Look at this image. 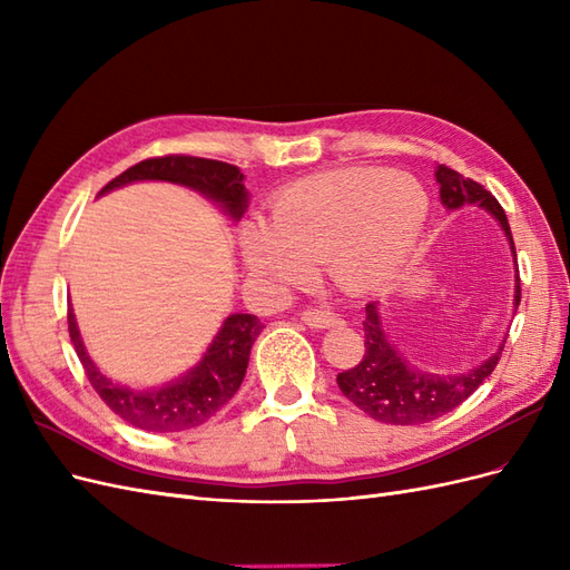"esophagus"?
Wrapping results in <instances>:
<instances>
[{"label":"esophagus","mask_w":570,"mask_h":570,"mask_svg":"<svg viewBox=\"0 0 570 570\" xmlns=\"http://www.w3.org/2000/svg\"><path fill=\"white\" fill-rule=\"evenodd\" d=\"M302 321L308 327H318V331H323V327H333V325L340 323V318L331 312H325V308H306V312H302Z\"/></svg>","instance_id":"obj_1"}]
</instances>
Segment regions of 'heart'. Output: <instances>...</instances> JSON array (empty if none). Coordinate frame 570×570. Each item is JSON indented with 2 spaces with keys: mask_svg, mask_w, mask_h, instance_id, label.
Returning <instances> with one entry per match:
<instances>
[{
  "mask_svg": "<svg viewBox=\"0 0 570 570\" xmlns=\"http://www.w3.org/2000/svg\"><path fill=\"white\" fill-rule=\"evenodd\" d=\"M430 199L411 174L377 166L325 170L289 183L271 202V226L247 220L239 247L258 281L289 287L323 264L352 295L381 292L402 278L416 254Z\"/></svg>",
  "mask_w": 570,
  "mask_h": 570,
  "instance_id": "1",
  "label": "heart"
}]
</instances>
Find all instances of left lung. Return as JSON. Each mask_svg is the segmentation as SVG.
<instances>
[{"label": "left lung", "instance_id": "left-lung-1", "mask_svg": "<svg viewBox=\"0 0 570 570\" xmlns=\"http://www.w3.org/2000/svg\"><path fill=\"white\" fill-rule=\"evenodd\" d=\"M435 178L440 183V199L446 209L454 212L465 204L482 206V209L490 212L499 220V226H502L511 252L515 256L507 214L485 187L471 178H463L444 164L438 166ZM519 302L521 278L515 275L513 306H519ZM364 337V358H361L354 368L337 373V385L354 406L368 413L371 419L392 425L428 423L456 409L461 402L469 400V396L482 385V381L494 371L497 361L504 350V344H499V350L488 361H482L480 366L463 373L440 375L419 371L406 364L390 344L375 302L366 304Z\"/></svg>", "mask_w": 570, "mask_h": 570}]
</instances>
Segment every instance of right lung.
I'll list each match as a JSON object with an SVG mask.
<instances>
[{
  "instance_id": "right-lung-1",
  "label": "right lung",
  "mask_w": 570,
  "mask_h": 570,
  "mask_svg": "<svg viewBox=\"0 0 570 570\" xmlns=\"http://www.w3.org/2000/svg\"><path fill=\"white\" fill-rule=\"evenodd\" d=\"M140 180L185 185L216 202L233 220L243 218L247 209L245 176L239 174L237 166L185 157V154H170V157H154L135 164L116 176L107 187H101L99 195ZM262 327L264 323L252 314H230L223 321L220 331L195 368L161 387L132 390L114 383L92 364V358L85 352L73 308H68V333H71V342L90 385L101 396V402L120 419L140 430H149V433H180V430L197 428L226 406L245 381L252 344L262 333Z\"/></svg>"
}]
</instances>
